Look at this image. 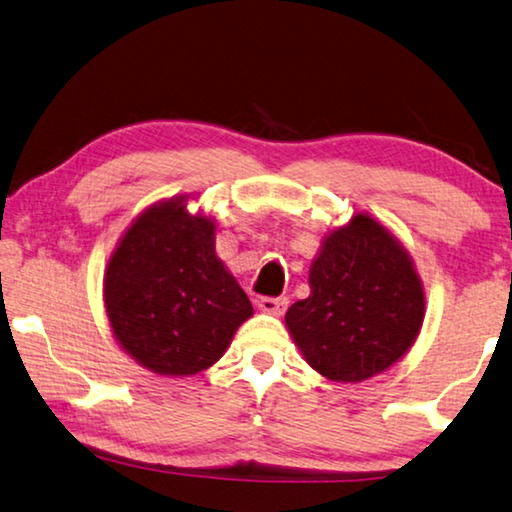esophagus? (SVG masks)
Instances as JSON below:
<instances>
[{"mask_svg":"<svg viewBox=\"0 0 512 512\" xmlns=\"http://www.w3.org/2000/svg\"><path fill=\"white\" fill-rule=\"evenodd\" d=\"M257 307L266 314H282L287 310V298L278 296H262L257 300Z\"/></svg>","mask_w":512,"mask_h":512,"instance_id":"34e87169","label":"esophagus"}]
</instances>
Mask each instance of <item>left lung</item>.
<instances>
[{"label": "left lung", "instance_id": "left-lung-1", "mask_svg": "<svg viewBox=\"0 0 512 512\" xmlns=\"http://www.w3.org/2000/svg\"><path fill=\"white\" fill-rule=\"evenodd\" d=\"M310 296L287 310L307 364L337 383H360L408 353L424 321V289L405 248L358 214L323 241Z\"/></svg>", "mask_w": 512, "mask_h": 512}]
</instances>
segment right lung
Segmentation results:
<instances>
[{
  "label": "right lung",
  "instance_id": "right-lung-1",
  "mask_svg": "<svg viewBox=\"0 0 512 512\" xmlns=\"http://www.w3.org/2000/svg\"><path fill=\"white\" fill-rule=\"evenodd\" d=\"M120 346L161 376L212 367L253 305L214 253V223L180 200L154 205L120 239L104 278Z\"/></svg>",
  "mask_w": 512,
  "mask_h": 512
}]
</instances>
